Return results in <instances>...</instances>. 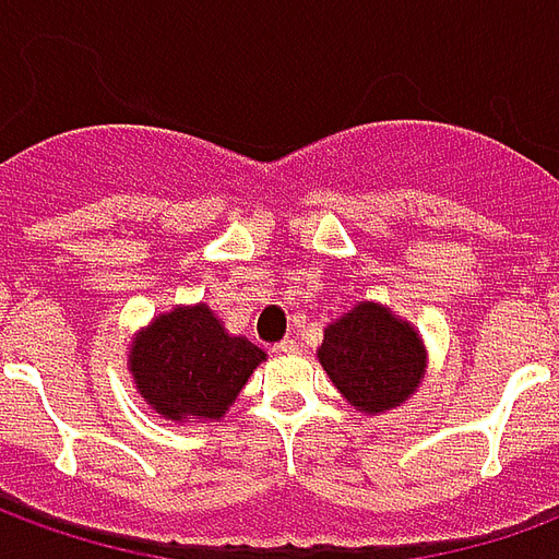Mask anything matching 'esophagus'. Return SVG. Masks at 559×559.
Here are the masks:
<instances>
[{
	"instance_id": "obj_1",
	"label": "esophagus",
	"mask_w": 559,
	"mask_h": 559,
	"mask_svg": "<svg viewBox=\"0 0 559 559\" xmlns=\"http://www.w3.org/2000/svg\"><path fill=\"white\" fill-rule=\"evenodd\" d=\"M272 350L284 353V356H293V353H299V344H296L293 338H284V341H278V344H275Z\"/></svg>"
}]
</instances>
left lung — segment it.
<instances>
[{"mask_svg": "<svg viewBox=\"0 0 559 559\" xmlns=\"http://www.w3.org/2000/svg\"><path fill=\"white\" fill-rule=\"evenodd\" d=\"M317 356L344 399L371 416L411 399L425 368L419 335L371 302L332 323Z\"/></svg>", "mask_w": 559, "mask_h": 559, "instance_id": "obj_1", "label": "left lung"}]
</instances>
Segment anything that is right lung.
I'll use <instances>...</instances> for the list:
<instances>
[{"instance_id":"right-lung-1","label":"right lung","mask_w":559,"mask_h":559,"mask_svg":"<svg viewBox=\"0 0 559 559\" xmlns=\"http://www.w3.org/2000/svg\"><path fill=\"white\" fill-rule=\"evenodd\" d=\"M263 359L257 344L227 335L206 305L160 314L131 347L140 395L167 419H218Z\"/></svg>"}]
</instances>
